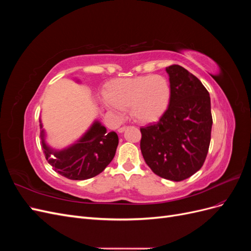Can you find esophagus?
<instances>
[{
  "label": "esophagus",
  "instance_id": "esophagus-1",
  "mask_svg": "<svg viewBox=\"0 0 251 251\" xmlns=\"http://www.w3.org/2000/svg\"><path fill=\"white\" fill-rule=\"evenodd\" d=\"M127 128H128V126H121V127L118 128V132H119V133H124L126 130H127Z\"/></svg>",
  "mask_w": 251,
  "mask_h": 251
}]
</instances>
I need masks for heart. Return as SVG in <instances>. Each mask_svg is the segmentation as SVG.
<instances>
[{"mask_svg": "<svg viewBox=\"0 0 251 251\" xmlns=\"http://www.w3.org/2000/svg\"><path fill=\"white\" fill-rule=\"evenodd\" d=\"M104 104L115 117L120 110L130 109L132 118L140 124H153L168 111L172 85L163 75H141L110 81L104 91Z\"/></svg>", "mask_w": 251, "mask_h": 251, "instance_id": "heart-1", "label": "heart"}]
</instances>
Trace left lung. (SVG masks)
<instances>
[{"mask_svg": "<svg viewBox=\"0 0 251 251\" xmlns=\"http://www.w3.org/2000/svg\"><path fill=\"white\" fill-rule=\"evenodd\" d=\"M172 85L168 111L156 124L141 127L144 161L159 177L181 181L198 172L206 158L212 126L210 97L183 67L165 68Z\"/></svg>", "mask_w": 251, "mask_h": 251, "instance_id": "8db88e82", "label": "left lung"}]
</instances>
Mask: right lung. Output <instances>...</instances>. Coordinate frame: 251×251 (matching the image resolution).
Returning a JSON list of instances; mask_svg holds the SVG:
<instances>
[{"mask_svg":"<svg viewBox=\"0 0 251 251\" xmlns=\"http://www.w3.org/2000/svg\"><path fill=\"white\" fill-rule=\"evenodd\" d=\"M76 82L79 83V79ZM40 128L42 148L48 163L68 179L86 180L95 177L107 168L115 156L118 136L115 132H108L97 119L77 140L64 149L49 146L41 118Z\"/></svg>","mask_w":251,"mask_h":251,"instance_id":"1","label":"right lung"}]
</instances>
